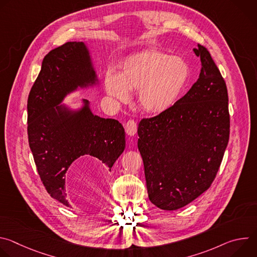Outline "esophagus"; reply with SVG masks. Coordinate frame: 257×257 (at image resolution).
I'll return each instance as SVG.
<instances>
[{"label":"esophagus","mask_w":257,"mask_h":257,"mask_svg":"<svg viewBox=\"0 0 257 257\" xmlns=\"http://www.w3.org/2000/svg\"><path fill=\"white\" fill-rule=\"evenodd\" d=\"M125 130H126V133H127L129 136H134V135L136 134V132H137V124L135 123V121L129 120V121L126 123Z\"/></svg>","instance_id":"34e87169"}]
</instances>
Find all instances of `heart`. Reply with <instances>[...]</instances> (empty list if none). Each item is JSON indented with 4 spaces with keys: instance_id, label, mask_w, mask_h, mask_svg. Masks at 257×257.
Returning <instances> with one entry per match:
<instances>
[{
    "instance_id": "b5f03b06",
    "label": "heart",
    "mask_w": 257,
    "mask_h": 257,
    "mask_svg": "<svg viewBox=\"0 0 257 257\" xmlns=\"http://www.w3.org/2000/svg\"><path fill=\"white\" fill-rule=\"evenodd\" d=\"M190 78L188 63L178 56L146 50L129 56L119 74L107 72L104 87L112 97L129 101L130 91H139L141 108L149 114H162L179 99Z\"/></svg>"
}]
</instances>
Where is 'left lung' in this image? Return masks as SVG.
<instances>
[{"instance_id":"1","label":"left lung","mask_w":257,"mask_h":257,"mask_svg":"<svg viewBox=\"0 0 257 257\" xmlns=\"http://www.w3.org/2000/svg\"><path fill=\"white\" fill-rule=\"evenodd\" d=\"M193 52L201 64L197 81L137 130L149 197L164 210L185 206L209 188L229 142L226 82L204 47Z\"/></svg>"}]
</instances>
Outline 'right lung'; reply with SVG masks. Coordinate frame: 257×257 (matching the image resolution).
I'll return each instance as SVG.
<instances>
[{
	"mask_svg": "<svg viewBox=\"0 0 257 257\" xmlns=\"http://www.w3.org/2000/svg\"><path fill=\"white\" fill-rule=\"evenodd\" d=\"M98 84L86 45L69 42L44 58L28 95L27 133L36 169L48 193L68 207L65 185L71 165L90 156L111 171L125 150L122 124L93 115L87 99L76 109L58 105L68 94Z\"/></svg>",
	"mask_w": 257,
	"mask_h": 257,
	"instance_id": "1",
	"label": "right lung"
}]
</instances>
